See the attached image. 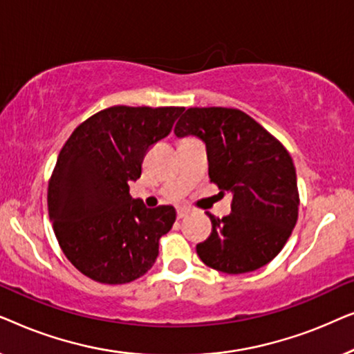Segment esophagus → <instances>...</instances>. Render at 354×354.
<instances>
[{
    "label": "esophagus",
    "mask_w": 354,
    "mask_h": 354,
    "mask_svg": "<svg viewBox=\"0 0 354 354\" xmlns=\"http://www.w3.org/2000/svg\"><path fill=\"white\" fill-rule=\"evenodd\" d=\"M188 214H190V209H188V207H185V206L178 207V209H177V217H178V219H183V217L188 216Z\"/></svg>",
    "instance_id": "obj_1"
}]
</instances>
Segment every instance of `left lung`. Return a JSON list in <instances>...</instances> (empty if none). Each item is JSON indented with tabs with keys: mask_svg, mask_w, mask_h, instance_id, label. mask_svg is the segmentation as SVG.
Here are the masks:
<instances>
[{
	"mask_svg": "<svg viewBox=\"0 0 354 354\" xmlns=\"http://www.w3.org/2000/svg\"><path fill=\"white\" fill-rule=\"evenodd\" d=\"M206 145L209 178L232 195L229 216L211 219V235L196 245L200 259L225 274L263 268L280 253L298 219L293 159L283 145L243 111L190 108L174 129Z\"/></svg>",
	"mask_w": 354,
	"mask_h": 354,
	"instance_id": "8db88e82",
	"label": "left lung"
}]
</instances>
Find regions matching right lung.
Instances as JSON below:
<instances>
[{
	"mask_svg": "<svg viewBox=\"0 0 354 354\" xmlns=\"http://www.w3.org/2000/svg\"><path fill=\"white\" fill-rule=\"evenodd\" d=\"M185 108L113 106L82 122L62 147L48 185V212L62 253L82 274L119 285L147 274L174 206L149 209L130 196L145 154Z\"/></svg>",
	"mask_w": 354,
	"mask_h": 354,
	"instance_id": "right-lung-1",
	"label": "right lung"
}]
</instances>
